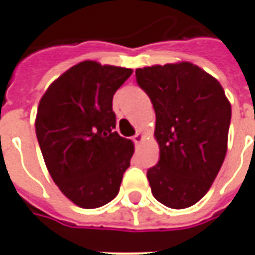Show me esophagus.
I'll use <instances>...</instances> for the list:
<instances>
[{
	"mask_svg": "<svg viewBox=\"0 0 255 255\" xmlns=\"http://www.w3.org/2000/svg\"><path fill=\"white\" fill-rule=\"evenodd\" d=\"M132 139H133V142H135V143H139V142H142V139H143V135H142L140 132H136L135 135H133Z\"/></svg>",
	"mask_w": 255,
	"mask_h": 255,
	"instance_id": "1",
	"label": "esophagus"
}]
</instances>
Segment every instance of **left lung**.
Segmentation results:
<instances>
[{
  "label": "left lung",
  "instance_id": "left-lung-1",
  "mask_svg": "<svg viewBox=\"0 0 255 255\" xmlns=\"http://www.w3.org/2000/svg\"><path fill=\"white\" fill-rule=\"evenodd\" d=\"M135 76L156 112L160 160L146 174L153 196L170 208L190 207L224 163L231 103L220 83L189 62L136 69Z\"/></svg>",
  "mask_w": 255,
  "mask_h": 255
}]
</instances>
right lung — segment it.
Here are the masks:
<instances>
[{"label":"right lung","instance_id":"add662e5","mask_svg":"<svg viewBox=\"0 0 255 255\" xmlns=\"http://www.w3.org/2000/svg\"><path fill=\"white\" fill-rule=\"evenodd\" d=\"M131 74V69L84 60L41 98L35 133L42 157L53 182L78 207L113 200L129 167L133 143L115 131L112 102Z\"/></svg>","mask_w":255,"mask_h":255}]
</instances>
